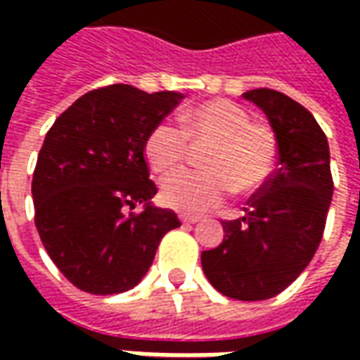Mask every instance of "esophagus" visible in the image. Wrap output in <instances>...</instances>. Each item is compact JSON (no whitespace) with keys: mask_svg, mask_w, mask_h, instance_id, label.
Returning <instances> with one entry per match:
<instances>
[{"mask_svg":"<svg viewBox=\"0 0 360 360\" xmlns=\"http://www.w3.org/2000/svg\"><path fill=\"white\" fill-rule=\"evenodd\" d=\"M200 218L198 216H188V214H180V222H184V224H196Z\"/></svg>","mask_w":360,"mask_h":360,"instance_id":"esophagus-1","label":"esophagus"}]
</instances>
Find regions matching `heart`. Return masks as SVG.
I'll return each mask as SVG.
<instances>
[{
    "label": "heart",
    "mask_w": 360,
    "mask_h": 360,
    "mask_svg": "<svg viewBox=\"0 0 360 360\" xmlns=\"http://www.w3.org/2000/svg\"><path fill=\"white\" fill-rule=\"evenodd\" d=\"M190 144H210L202 154L206 170H186L162 184V202L178 212L200 214L234 190L240 196L260 192L278 164V136L266 122L250 120L246 108L230 100H208L190 108L182 128L162 122L144 142L150 168L176 172L188 160Z\"/></svg>",
    "instance_id": "obj_1"
}]
</instances>
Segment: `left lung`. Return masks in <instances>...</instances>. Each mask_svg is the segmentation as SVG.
Masks as SVG:
<instances>
[{
    "label": "left lung",
    "mask_w": 360,
    "mask_h": 360,
    "mask_svg": "<svg viewBox=\"0 0 360 360\" xmlns=\"http://www.w3.org/2000/svg\"><path fill=\"white\" fill-rule=\"evenodd\" d=\"M278 136V168L248 198L246 214L222 220L224 240L202 252L206 278L224 297L264 300L283 292L316 252L333 198L330 154L312 114L281 91L242 94Z\"/></svg>",
    "instance_id": "8db88e82"
}]
</instances>
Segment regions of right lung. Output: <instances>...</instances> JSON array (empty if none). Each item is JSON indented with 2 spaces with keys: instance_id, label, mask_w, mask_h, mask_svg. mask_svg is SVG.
I'll list each match as a JSON object with an SVG mask.
<instances>
[{
  "instance_id": "obj_1",
  "label": "right lung",
  "mask_w": 360,
  "mask_h": 360,
  "mask_svg": "<svg viewBox=\"0 0 360 360\" xmlns=\"http://www.w3.org/2000/svg\"><path fill=\"white\" fill-rule=\"evenodd\" d=\"M182 94L98 88L63 112L46 134L32 180L35 229L70 283L90 295H118L142 281L162 236L180 220L150 200L144 142ZM136 203L142 213L127 214Z\"/></svg>"
}]
</instances>
